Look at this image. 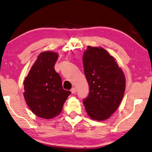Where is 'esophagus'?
Returning a JSON list of instances; mask_svg holds the SVG:
<instances>
[{
  "mask_svg": "<svg viewBox=\"0 0 152 152\" xmlns=\"http://www.w3.org/2000/svg\"><path fill=\"white\" fill-rule=\"evenodd\" d=\"M71 92H72V94H75V92H76V88H75V87L72 88H71Z\"/></svg>",
  "mask_w": 152,
  "mask_h": 152,
  "instance_id": "esophagus-1",
  "label": "esophagus"
}]
</instances>
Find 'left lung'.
<instances>
[{
  "label": "left lung",
  "mask_w": 152,
  "mask_h": 152,
  "mask_svg": "<svg viewBox=\"0 0 152 152\" xmlns=\"http://www.w3.org/2000/svg\"><path fill=\"white\" fill-rule=\"evenodd\" d=\"M82 60L89 86L84 105L91 119L104 121L120 105L125 92V76L115 58L102 47L88 46Z\"/></svg>",
  "instance_id": "1"
}]
</instances>
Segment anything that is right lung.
Listing matches in <instances>:
<instances>
[{"mask_svg":"<svg viewBox=\"0 0 152 152\" xmlns=\"http://www.w3.org/2000/svg\"><path fill=\"white\" fill-rule=\"evenodd\" d=\"M58 56L53 52L39 54L23 82L27 105L33 114L43 119L58 116L71 93L63 88L61 78L54 70Z\"/></svg>","mask_w":152,"mask_h":152,"instance_id":"obj_1","label":"right lung"}]
</instances>
